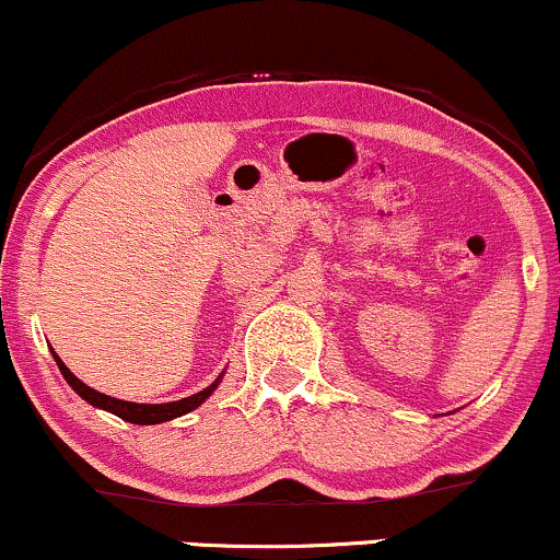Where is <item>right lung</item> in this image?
Segmentation results:
<instances>
[{
  "mask_svg": "<svg viewBox=\"0 0 560 560\" xmlns=\"http://www.w3.org/2000/svg\"><path fill=\"white\" fill-rule=\"evenodd\" d=\"M51 354H54V360H57L59 373L65 375V381L70 383V386L75 388L78 394L83 396L88 404H93V407L106 409V412L122 417L125 422H132V425H159V422H170V420H174V417H182V415L192 412V409H198L200 404H203L208 396L213 394L215 386H219V381H221V375H219V378H215L211 386L203 388V390H198V394L187 396V399H179V401H170V404H135V401L114 399V396L98 394L96 388L85 386L83 381H78L75 375L70 373V368H67L65 362L59 360L57 352H51Z\"/></svg>",
  "mask_w": 560,
  "mask_h": 560,
  "instance_id": "obj_1",
  "label": "right lung"
}]
</instances>
